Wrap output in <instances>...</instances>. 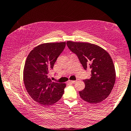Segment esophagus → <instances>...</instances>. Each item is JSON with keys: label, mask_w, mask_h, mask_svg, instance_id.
<instances>
[{"label": "esophagus", "mask_w": 131, "mask_h": 131, "mask_svg": "<svg viewBox=\"0 0 131 131\" xmlns=\"http://www.w3.org/2000/svg\"><path fill=\"white\" fill-rule=\"evenodd\" d=\"M68 82L70 83H72V84H74V83H75L77 82V80H69Z\"/></svg>", "instance_id": "34e87169"}]
</instances>
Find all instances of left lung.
I'll return each mask as SVG.
<instances>
[{
	"mask_svg": "<svg viewBox=\"0 0 131 131\" xmlns=\"http://www.w3.org/2000/svg\"><path fill=\"white\" fill-rule=\"evenodd\" d=\"M66 44L76 54L85 70L91 69V78L83 80L85 88L79 91L85 101L97 104L108 96L115 84V67L110 54L96 44L68 41Z\"/></svg>",
	"mask_w": 131,
	"mask_h": 131,
	"instance_id": "8db88e82",
	"label": "left lung"
}]
</instances>
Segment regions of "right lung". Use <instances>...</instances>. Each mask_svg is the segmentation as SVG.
I'll use <instances>...</instances> for the list:
<instances>
[{
    "instance_id": "right-lung-1",
    "label": "right lung",
    "mask_w": 131,
    "mask_h": 131,
    "mask_svg": "<svg viewBox=\"0 0 131 131\" xmlns=\"http://www.w3.org/2000/svg\"><path fill=\"white\" fill-rule=\"evenodd\" d=\"M65 46V42L41 44L35 47L26 58L24 84L31 98L41 105L53 104L63 95L66 84L52 82L49 78V70L53 68Z\"/></svg>"
}]
</instances>
